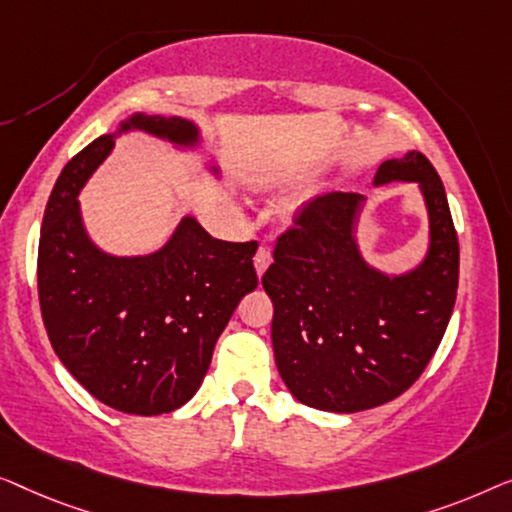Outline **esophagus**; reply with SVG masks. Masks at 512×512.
I'll return each mask as SVG.
<instances>
[{"instance_id": "1", "label": "esophagus", "mask_w": 512, "mask_h": 512, "mask_svg": "<svg viewBox=\"0 0 512 512\" xmlns=\"http://www.w3.org/2000/svg\"><path fill=\"white\" fill-rule=\"evenodd\" d=\"M253 262H255L257 276H262V273L269 269V264H271V248L269 246H259Z\"/></svg>"}]
</instances>
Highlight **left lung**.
Masks as SVG:
<instances>
[{"mask_svg":"<svg viewBox=\"0 0 512 512\" xmlns=\"http://www.w3.org/2000/svg\"><path fill=\"white\" fill-rule=\"evenodd\" d=\"M390 183L420 187L429 218L420 264L385 273L366 262L355 236L366 199L334 192L297 215L262 276L278 373L311 408L359 413L397 399L422 376L455 308L459 243L441 178L410 150L378 167L373 185Z\"/></svg>","mask_w":512,"mask_h":512,"instance_id":"left-lung-1","label":"left lung"}]
</instances>
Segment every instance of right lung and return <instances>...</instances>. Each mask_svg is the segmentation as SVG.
Instances as JSON below:
<instances>
[{
  "instance_id": "right-lung-1",
  "label": "right lung",
  "mask_w": 512,
  "mask_h": 512,
  "mask_svg": "<svg viewBox=\"0 0 512 512\" xmlns=\"http://www.w3.org/2000/svg\"><path fill=\"white\" fill-rule=\"evenodd\" d=\"M146 132L197 150L192 120L132 113L85 146L50 192L39 241V304L50 345L92 397L120 413L162 415L194 397L239 301L257 287L255 241L213 239L185 215L162 248L111 255L90 239L78 194L115 139ZM218 178V164H208Z\"/></svg>"
}]
</instances>
